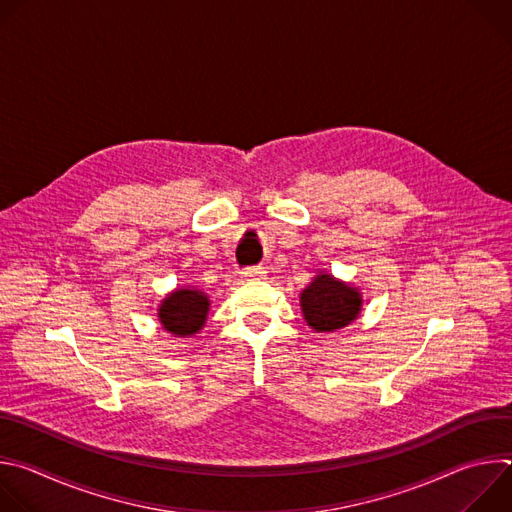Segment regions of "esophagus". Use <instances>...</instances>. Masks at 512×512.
I'll list each match as a JSON object with an SVG mask.
<instances>
[{
  "mask_svg": "<svg viewBox=\"0 0 512 512\" xmlns=\"http://www.w3.org/2000/svg\"><path fill=\"white\" fill-rule=\"evenodd\" d=\"M265 267H249V269H243L241 271V275H243V279H247V281H253V279H263L265 277Z\"/></svg>",
  "mask_w": 512,
  "mask_h": 512,
  "instance_id": "esophagus-1",
  "label": "esophagus"
}]
</instances>
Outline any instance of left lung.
Masks as SVG:
<instances>
[{
    "label": "left lung",
    "instance_id": "1",
    "mask_svg": "<svg viewBox=\"0 0 512 512\" xmlns=\"http://www.w3.org/2000/svg\"><path fill=\"white\" fill-rule=\"evenodd\" d=\"M362 302L358 287L322 269L300 291V308L306 324L322 334L350 326L360 316Z\"/></svg>",
    "mask_w": 512,
    "mask_h": 512
}]
</instances>
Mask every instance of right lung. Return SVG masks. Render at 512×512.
I'll return each instance as SVG.
<instances>
[{"label": "right lung", "mask_w": 512, "mask_h": 512, "mask_svg": "<svg viewBox=\"0 0 512 512\" xmlns=\"http://www.w3.org/2000/svg\"><path fill=\"white\" fill-rule=\"evenodd\" d=\"M210 312V298L198 287H176L158 306V322L162 330L176 338L198 334Z\"/></svg>", "instance_id": "obj_1"}]
</instances>
